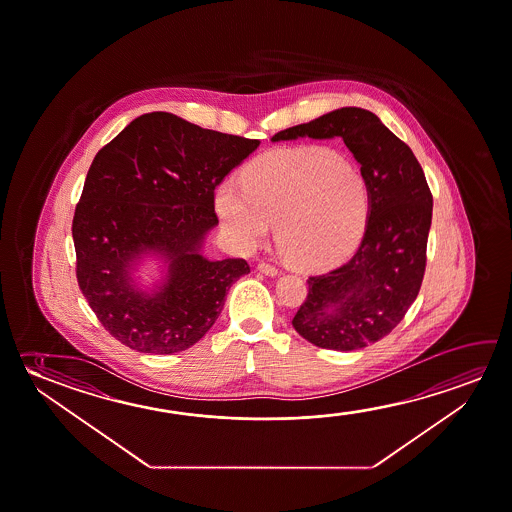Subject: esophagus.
I'll return each mask as SVG.
<instances>
[{"label": "esophagus", "instance_id": "esophagus-1", "mask_svg": "<svg viewBox=\"0 0 512 512\" xmlns=\"http://www.w3.org/2000/svg\"><path fill=\"white\" fill-rule=\"evenodd\" d=\"M260 273H264V275L268 276H276L278 275V269L275 266H271L268 262H260L259 264Z\"/></svg>", "mask_w": 512, "mask_h": 512}]
</instances>
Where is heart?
<instances>
[{
  "label": "heart",
  "instance_id": "obj_1",
  "mask_svg": "<svg viewBox=\"0 0 512 512\" xmlns=\"http://www.w3.org/2000/svg\"><path fill=\"white\" fill-rule=\"evenodd\" d=\"M216 191L223 228L244 250L259 246L275 223L276 244L299 268L326 266L360 241L369 218L363 173L328 147L268 152Z\"/></svg>",
  "mask_w": 512,
  "mask_h": 512
}]
</instances>
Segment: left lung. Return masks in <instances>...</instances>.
<instances>
[{
    "label": "left lung",
    "instance_id": "1",
    "mask_svg": "<svg viewBox=\"0 0 512 512\" xmlns=\"http://www.w3.org/2000/svg\"><path fill=\"white\" fill-rule=\"evenodd\" d=\"M342 138L362 165L370 209L362 243L339 268L310 276L292 319L314 346L354 351L386 337L417 299L424 280L433 195L408 145L372 111L340 108L271 140Z\"/></svg>",
    "mask_w": 512,
    "mask_h": 512
}]
</instances>
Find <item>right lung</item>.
<instances>
[{
  "label": "right lung",
  "instance_id": "obj_1",
  "mask_svg": "<svg viewBox=\"0 0 512 512\" xmlns=\"http://www.w3.org/2000/svg\"><path fill=\"white\" fill-rule=\"evenodd\" d=\"M259 143L154 111L97 152L72 239L79 289L111 337L140 353L172 354L211 330L230 285L250 273L244 259L200 253L218 225L214 189ZM150 251L169 264L152 295L140 292L130 273Z\"/></svg>",
  "mask_w": 512,
  "mask_h": 512
}]
</instances>
